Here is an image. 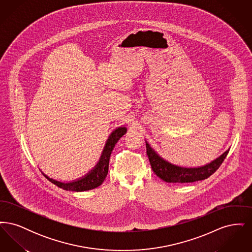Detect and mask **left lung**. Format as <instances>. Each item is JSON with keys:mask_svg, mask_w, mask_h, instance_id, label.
<instances>
[{"mask_svg": "<svg viewBox=\"0 0 252 252\" xmlns=\"http://www.w3.org/2000/svg\"><path fill=\"white\" fill-rule=\"evenodd\" d=\"M228 151L229 150H227L216 160L202 167L184 168L173 165L165 161L146 143V154L153 172L160 180L170 183H189L208 179L220 167L228 155Z\"/></svg>", "mask_w": 252, "mask_h": 252, "instance_id": "obj_1", "label": "left lung"}]
</instances>
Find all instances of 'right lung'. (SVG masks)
<instances>
[{"instance_id":"obj_1","label":"right lung","mask_w":252,"mask_h":252,"mask_svg":"<svg viewBox=\"0 0 252 252\" xmlns=\"http://www.w3.org/2000/svg\"><path fill=\"white\" fill-rule=\"evenodd\" d=\"M126 127H119L111 133V135L109 136L108 142L106 144V146L104 148L103 154L101 156L99 162L97 163L96 167L83 179L73 181V182H69V183H62L60 181L49 179L48 177L45 175H44V177L46 179H48L49 181H51L52 183L57 185L58 187H60L63 190H67V191L83 192V191L94 189L96 187L100 186L108 175V162H109L110 154H111L116 143L120 140V138H122L123 135L126 134Z\"/></svg>"}]
</instances>
